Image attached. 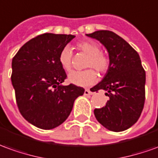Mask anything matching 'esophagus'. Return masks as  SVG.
<instances>
[{
    "label": "esophagus",
    "mask_w": 158,
    "mask_h": 158,
    "mask_svg": "<svg viewBox=\"0 0 158 158\" xmlns=\"http://www.w3.org/2000/svg\"><path fill=\"white\" fill-rule=\"evenodd\" d=\"M84 94L85 95V96H90V95H92L93 94V93H92V92H91V91H90V90H85V92H84Z\"/></svg>",
    "instance_id": "34e87169"
}]
</instances>
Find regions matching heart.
<instances>
[{
  "label": "heart",
  "instance_id": "heart-1",
  "mask_svg": "<svg viewBox=\"0 0 158 158\" xmlns=\"http://www.w3.org/2000/svg\"><path fill=\"white\" fill-rule=\"evenodd\" d=\"M77 48L79 51L88 56L85 68H90L84 71H73L68 75V80L78 86H89L93 85L98 74L95 68L100 73H105L110 69V59L109 56L101 52V48L95 43L83 41L77 44ZM59 62L64 70L69 72L73 66V52L68 46H65L59 54Z\"/></svg>",
  "mask_w": 158,
  "mask_h": 158
}]
</instances>
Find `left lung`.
Segmentation results:
<instances>
[{
    "instance_id": "obj_1",
    "label": "left lung",
    "mask_w": 158,
    "mask_h": 158,
    "mask_svg": "<svg viewBox=\"0 0 158 158\" xmlns=\"http://www.w3.org/2000/svg\"><path fill=\"white\" fill-rule=\"evenodd\" d=\"M88 37L104 45L109 52L110 67L100 83L90 90H105L110 99L94 114L100 124L113 132H121L135 124L144 109L145 71L136 50L117 34L98 31Z\"/></svg>"
}]
</instances>
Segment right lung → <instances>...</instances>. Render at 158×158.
<instances>
[{"label": "right lung", "mask_w": 158, "mask_h": 158, "mask_svg": "<svg viewBox=\"0 0 158 158\" xmlns=\"http://www.w3.org/2000/svg\"><path fill=\"white\" fill-rule=\"evenodd\" d=\"M75 36L44 33L28 41L14 56L11 80L18 108L26 121L41 129L55 128L67 120L73 102L85 92L73 84L62 85L67 74L60 50Z\"/></svg>", "instance_id": "1"}]
</instances>
